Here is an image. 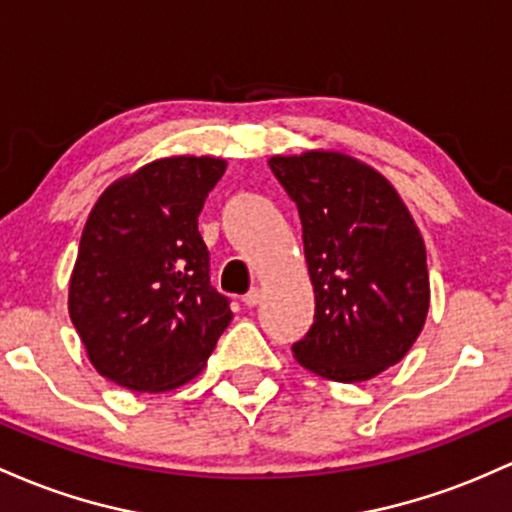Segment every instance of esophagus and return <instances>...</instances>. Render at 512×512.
Wrapping results in <instances>:
<instances>
[{"label": "esophagus", "instance_id": "1", "mask_svg": "<svg viewBox=\"0 0 512 512\" xmlns=\"http://www.w3.org/2000/svg\"><path fill=\"white\" fill-rule=\"evenodd\" d=\"M258 302H261V290H258V287H251V290L244 295V304L246 307H256Z\"/></svg>", "mask_w": 512, "mask_h": 512}]
</instances>
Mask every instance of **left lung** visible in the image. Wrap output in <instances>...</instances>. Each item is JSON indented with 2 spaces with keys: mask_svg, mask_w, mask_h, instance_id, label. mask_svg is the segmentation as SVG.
<instances>
[{
  "mask_svg": "<svg viewBox=\"0 0 512 512\" xmlns=\"http://www.w3.org/2000/svg\"><path fill=\"white\" fill-rule=\"evenodd\" d=\"M268 164L300 210L317 300L295 360L324 380H372L409 353L426 324L421 232L392 183L346 152L309 149Z\"/></svg>",
  "mask_w": 512,
  "mask_h": 512,
  "instance_id": "8db88e82",
  "label": "left lung"
}]
</instances>
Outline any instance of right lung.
Instances as JSON below:
<instances>
[{
    "label": "right lung",
    "mask_w": 512,
    "mask_h": 512,
    "mask_svg": "<svg viewBox=\"0 0 512 512\" xmlns=\"http://www.w3.org/2000/svg\"><path fill=\"white\" fill-rule=\"evenodd\" d=\"M225 169L217 157L154 159L113 181L89 212L67 307L89 363L118 387L191 382L232 321L198 232Z\"/></svg>",
    "instance_id": "1"
}]
</instances>
